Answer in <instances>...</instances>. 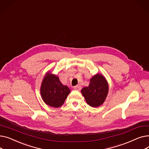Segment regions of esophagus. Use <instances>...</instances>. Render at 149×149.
Here are the masks:
<instances>
[{
	"label": "esophagus",
	"instance_id": "1",
	"mask_svg": "<svg viewBox=\"0 0 149 149\" xmlns=\"http://www.w3.org/2000/svg\"><path fill=\"white\" fill-rule=\"evenodd\" d=\"M74 89L75 91H80L81 89V86H80V85H77V86H75V87H74Z\"/></svg>",
	"mask_w": 149,
	"mask_h": 149
}]
</instances>
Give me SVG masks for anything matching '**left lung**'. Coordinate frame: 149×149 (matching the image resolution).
Returning <instances> with one entry per match:
<instances>
[{"instance_id":"8db88e82","label":"left lung","mask_w":149,"mask_h":149,"mask_svg":"<svg viewBox=\"0 0 149 149\" xmlns=\"http://www.w3.org/2000/svg\"><path fill=\"white\" fill-rule=\"evenodd\" d=\"M108 89L105 78L101 74H96L91 79L89 86L81 89V93L89 106L97 107L104 103Z\"/></svg>"}]
</instances>
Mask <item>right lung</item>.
Listing matches in <instances>:
<instances>
[{"instance_id": "add662e5", "label": "right lung", "mask_w": 149, "mask_h": 149, "mask_svg": "<svg viewBox=\"0 0 149 149\" xmlns=\"http://www.w3.org/2000/svg\"><path fill=\"white\" fill-rule=\"evenodd\" d=\"M70 90L60 82L58 77L48 72L42 81L40 93L44 102L49 106L59 107L63 104Z\"/></svg>"}]
</instances>
